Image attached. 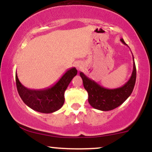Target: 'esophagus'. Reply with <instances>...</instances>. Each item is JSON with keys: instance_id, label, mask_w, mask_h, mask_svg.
<instances>
[{"instance_id": "obj_1", "label": "esophagus", "mask_w": 152, "mask_h": 152, "mask_svg": "<svg viewBox=\"0 0 152 152\" xmlns=\"http://www.w3.org/2000/svg\"><path fill=\"white\" fill-rule=\"evenodd\" d=\"M75 66H76V68L78 71H81L83 68V64L81 61H77L75 63Z\"/></svg>"}]
</instances>
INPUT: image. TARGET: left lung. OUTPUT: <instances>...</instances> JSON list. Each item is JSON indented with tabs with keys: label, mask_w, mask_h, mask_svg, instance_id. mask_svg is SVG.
Returning <instances> with one entry per match:
<instances>
[{
	"label": "left lung",
	"mask_w": 152,
	"mask_h": 152,
	"mask_svg": "<svg viewBox=\"0 0 152 152\" xmlns=\"http://www.w3.org/2000/svg\"><path fill=\"white\" fill-rule=\"evenodd\" d=\"M120 40L124 44L127 46L123 38ZM133 60V71L132 76L129 80L119 88L113 89L106 88L100 86L94 80L87 77L83 73L80 72V76L83 80V86L88 92V103L92 107L101 111H110L121 105L129 98L133 91L137 78V70L134 56Z\"/></svg>",
	"instance_id": "1"
}]
</instances>
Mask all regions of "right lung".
Segmentation results:
<instances>
[{"label": "right lung", "instance_id": "right-lung-1", "mask_svg": "<svg viewBox=\"0 0 152 152\" xmlns=\"http://www.w3.org/2000/svg\"><path fill=\"white\" fill-rule=\"evenodd\" d=\"M77 74L76 68L69 69L53 86L43 89L35 90L26 88L19 81L15 73V82L19 96L31 109L38 112L50 114L62 107L64 104V93L71 80Z\"/></svg>", "mask_w": 152, "mask_h": 152}]
</instances>
